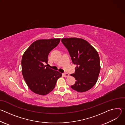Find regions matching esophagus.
Instances as JSON below:
<instances>
[{"label":"esophagus","instance_id":"esophagus-1","mask_svg":"<svg viewBox=\"0 0 125 125\" xmlns=\"http://www.w3.org/2000/svg\"><path fill=\"white\" fill-rule=\"evenodd\" d=\"M63 75L64 76V77H67L69 76V74L67 73H63Z\"/></svg>","mask_w":125,"mask_h":125}]
</instances>
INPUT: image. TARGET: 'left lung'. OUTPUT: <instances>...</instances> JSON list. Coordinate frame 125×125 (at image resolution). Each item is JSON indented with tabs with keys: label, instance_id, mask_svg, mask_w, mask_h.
I'll return each instance as SVG.
<instances>
[{
	"label": "left lung",
	"instance_id": "1",
	"mask_svg": "<svg viewBox=\"0 0 125 125\" xmlns=\"http://www.w3.org/2000/svg\"><path fill=\"white\" fill-rule=\"evenodd\" d=\"M61 41L68 50L73 63L76 65L74 73L71 74L76 80L71 88L79 92L88 91L95 84L100 71L97 52L84 39L70 38Z\"/></svg>",
	"mask_w": 125,
	"mask_h": 125
}]
</instances>
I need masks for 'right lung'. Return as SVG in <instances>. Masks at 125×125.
I'll list each match as a JSON object with an SVG mask.
<instances>
[{
	"instance_id": "right-lung-1",
	"label": "right lung",
	"mask_w": 125,
	"mask_h": 125,
	"mask_svg": "<svg viewBox=\"0 0 125 125\" xmlns=\"http://www.w3.org/2000/svg\"><path fill=\"white\" fill-rule=\"evenodd\" d=\"M61 39L36 41L27 49L21 61L22 73L26 84L33 92L45 95L55 87L62 74L47 66L48 55L56 47Z\"/></svg>"
}]
</instances>
